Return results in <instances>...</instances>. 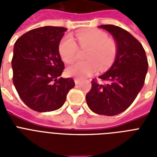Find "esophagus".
<instances>
[{"label":"esophagus","mask_w":157,"mask_h":157,"mask_svg":"<svg viewBox=\"0 0 157 157\" xmlns=\"http://www.w3.org/2000/svg\"><path fill=\"white\" fill-rule=\"evenodd\" d=\"M74 82H75L76 85H79L81 81H80V80H78V79H75V80H74Z\"/></svg>","instance_id":"esophagus-1"}]
</instances>
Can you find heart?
<instances>
[{"mask_svg": "<svg viewBox=\"0 0 157 157\" xmlns=\"http://www.w3.org/2000/svg\"><path fill=\"white\" fill-rule=\"evenodd\" d=\"M76 37L81 48H90L86 62H77L69 66L66 70L68 76L86 79L95 74L100 68L105 71L112 66L117 55V46L107 38L104 32L90 28L78 31ZM78 45L71 35L64 36L59 45V54L66 63L76 60L78 54Z\"/></svg>", "mask_w": 157, "mask_h": 157, "instance_id": "heart-1", "label": "heart"}]
</instances>
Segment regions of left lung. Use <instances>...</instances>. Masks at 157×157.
Masks as SVG:
<instances>
[{
    "label": "left lung",
    "instance_id": "left-lung-1",
    "mask_svg": "<svg viewBox=\"0 0 157 157\" xmlns=\"http://www.w3.org/2000/svg\"><path fill=\"white\" fill-rule=\"evenodd\" d=\"M116 40L117 55L112 67L98 77L106 85L92 82L86 94V103L91 111L104 116L121 113L132 104L143 88L148 63L143 45L134 36L115 25H101Z\"/></svg>",
    "mask_w": 157,
    "mask_h": 157
}]
</instances>
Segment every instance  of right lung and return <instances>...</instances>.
<instances>
[{
	"label": "right lung",
	"mask_w": 157,
	"mask_h": 157,
	"mask_svg": "<svg viewBox=\"0 0 157 157\" xmlns=\"http://www.w3.org/2000/svg\"><path fill=\"white\" fill-rule=\"evenodd\" d=\"M67 30L52 26L35 28L14 44L11 62L13 85L23 103L34 111L59 109L75 86L71 78H59L64 69L59 45Z\"/></svg>",
	"instance_id": "obj_1"
}]
</instances>
